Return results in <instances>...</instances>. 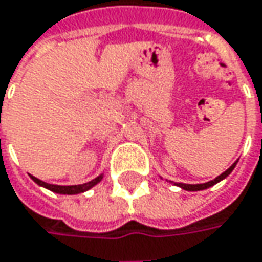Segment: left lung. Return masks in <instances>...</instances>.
Segmentation results:
<instances>
[{
    "mask_svg": "<svg viewBox=\"0 0 262 262\" xmlns=\"http://www.w3.org/2000/svg\"><path fill=\"white\" fill-rule=\"evenodd\" d=\"M236 164H237V162L233 163L224 173H221L220 177H216L215 179H212V181H209V182H205V184H181V182H177L175 185H178V187H181L182 190H187V191H200V190H206V188H209V187H212V185H215V184H218L220 181H223V179H225V178L228 177L231 172H233V169L236 167ZM172 182V181H170Z\"/></svg>",
    "mask_w": 262,
    "mask_h": 262,
    "instance_id": "1",
    "label": "left lung"
}]
</instances>
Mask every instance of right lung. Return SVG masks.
Segmentation results:
<instances>
[{
  "label": "right lung",
  "instance_id": "obj_1",
  "mask_svg": "<svg viewBox=\"0 0 262 262\" xmlns=\"http://www.w3.org/2000/svg\"><path fill=\"white\" fill-rule=\"evenodd\" d=\"M32 181L35 182V184H38L39 187H44V188H47V190H50V191L57 192V194H80V192H84L87 190H90L92 187H95L96 184H99L100 181H102V178L103 175H99L98 178H95V179H92L90 182H85V184H81V185H53V184H47V182H44V181H41L38 178L32 177Z\"/></svg>",
  "mask_w": 262,
  "mask_h": 262
}]
</instances>
